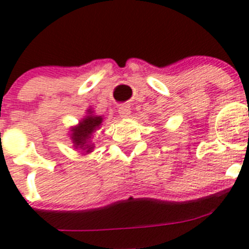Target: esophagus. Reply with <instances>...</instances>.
<instances>
[{
    "instance_id": "esophagus-1",
    "label": "esophagus",
    "mask_w": 249,
    "mask_h": 249,
    "mask_svg": "<svg viewBox=\"0 0 249 249\" xmlns=\"http://www.w3.org/2000/svg\"><path fill=\"white\" fill-rule=\"evenodd\" d=\"M118 113H120V117L128 118L129 114H131V108L128 106H121L120 109H118Z\"/></svg>"
}]
</instances>
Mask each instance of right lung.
Wrapping results in <instances>:
<instances>
[{
    "mask_svg": "<svg viewBox=\"0 0 249 249\" xmlns=\"http://www.w3.org/2000/svg\"><path fill=\"white\" fill-rule=\"evenodd\" d=\"M87 116H85L83 120L77 126L72 127L71 129V140L73 142L74 148L82 149L86 153H89L93 149V144L91 143L92 135L98 131L102 124V116H96L93 111L89 109Z\"/></svg>",
    "mask_w": 249,
    "mask_h": 249,
    "instance_id": "right-lung-1",
    "label": "right lung"
}]
</instances>
